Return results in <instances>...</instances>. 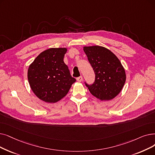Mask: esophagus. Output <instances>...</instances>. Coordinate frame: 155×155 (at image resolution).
Listing matches in <instances>:
<instances>
[{"label": "esophagus", "instance_id": "esophagus-1", "mask_svg": "<svg viewBox=\"0 0 155 155\" xmlns=\"http://www.w3.org/2000/svg\"><path fill=\"white\" fill-rule=\"evenodd\" d=\"M82 80H83V78H82V76H80V77H78L77 78V80L78 82H82Z\"/></svg>", "mask_w": 155, "mask_h": 155}]
</instances>
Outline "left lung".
Wrapping results in <instances>:
<instances>
[{"label":"left lung","mask_w":155,"mask_h":155,"mask_svg":"<svg viewBox=\"0 0 155 155\" xmlns=\"http://www.w3.org/2000/svg\"><path fill=\"white\" fill-rule=\"evenodd\" d=\"M84 51L95 73L94 82H85L90 92L101 101L116 97L122 91L126 80L125 71L114 54L101 46L84 47Z\"/></svg>","instance_id":"8db88e82"}]
</instances>
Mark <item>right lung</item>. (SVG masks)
Instances as JSON below:
<instances>
[{
  "mask_svg": "<svg viewBox=\"0 0 155 155\" xmlns=\"http://www.w3.org/2000/svg\"><path fill=\"white\" fill-rule=\"evenodd\" d=\"M66 51V48L47 49L40 54L28 68V80L31 90L46 103L61 100L76 81L63 61Z\"/></svg>",
  "mask_w": 155,
  "mask_h": 155,
  "instance_id": "1",
  "label": "right lung"
}]
</instances>
